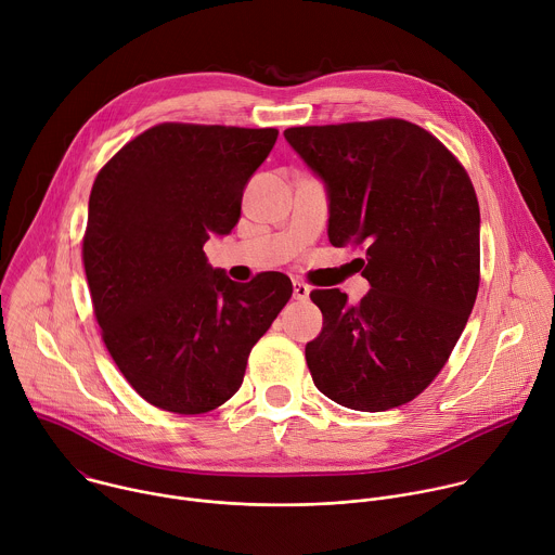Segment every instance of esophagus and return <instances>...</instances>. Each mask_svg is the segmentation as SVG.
<instances>
[{"label": "esophagus", "mask_w": 555, "mask_h": 555, "mask_svg": "<svg viewBox=\"0 0 555 555\" xmlns=\"http://www.w3.org/2000/svg\"><path fill=\"white\" fill-rule=\"evenodd\" d=\"M294 298L296 300H307L309 298V285H305L302 281H294Z\"/></svg>", "instance_id": "obj_1"}]
</instances>
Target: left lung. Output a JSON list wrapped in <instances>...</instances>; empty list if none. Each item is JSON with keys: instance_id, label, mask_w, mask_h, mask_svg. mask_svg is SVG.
I'll return each mask as SVG.
<instances>
[{"instance_id": "left-lung-1", "label": "left lung", "mask_w": 555, "mask_h": 555, "mask_svg": "<svg viewBox=\"0 0 555 555\" xmlns=\"http://www.w3.org/2000/svg\"><path fill=\"white\" fill-rule=\"evenodd\" d=\"M285 140L330 193V242L366 253L360 302L313 289L321 336L311 379L340 406L409 404L448 362L477 300L481 215L467 171L426 129L402 118L289 127Z\"/></svg>"}]
</instances>
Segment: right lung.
<instances>
[{
	"instance_id": "1",
	"label": "right lung",
	"mask_w": 555,
	"mask_h": 555,
	"mask_svg": "<svg viewBox=\"0 0 555 555\" xmlns=\"http://www.w3.org/2000/svg\"><path fill=\"white\" fill-rule=\"evenodd\" d=\"M279 131L160 122L99 171L83 266L103 343L151 406L215 411L240 390L248 356L292 296L281 272L234 283L204 255L242 215L250 176Z\"/></svg>"
}]
</instances>
